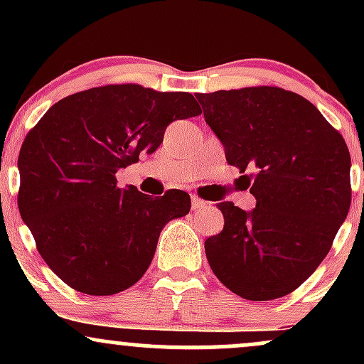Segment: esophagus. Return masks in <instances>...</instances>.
<instances>
[{
    "label": "esophagus",
    "instance_id": "obj_1",
    "mask_svg": "<svg viewBox=\"0 0 364 364\" xmlns=\"http://www.w3.org/2000/svg\"><path fill=\"white\" fill-rule=\"evenodd\" d=\"M205 205L207 203L203 202V200H200L198 196H191V208H193V210H200V208H203Z\"/></svg>",
    "mask_w": 364,
    "mask_h": 364
}]
</instances>
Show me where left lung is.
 Masks as SVG:
<instances>
[{
	"mask_svg": "<svg viewBox=\"0 0 364 364\" xmlns=\"http://www.w3.org/2000/svg\"><path fill=\"white\" fill-rule=\"evenodd\" d=\"M228 164L257 198L217 203L224 229L205 241L212 272L250 301L298 289L327 257L350 205V156L310 101L279 87L196 94Z\"/></svg>",
	"mask_w": 364,
	"mask_h": 364,
	"instance_id": "obj_1",
	"label": "left lung"
}]
</instances>
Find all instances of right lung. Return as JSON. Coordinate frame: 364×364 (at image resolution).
Returning a JSON list of instances; mask_svg holds the SVG:
<instances>
[{
  "label": "right lung",
  "instance_id": "add662e5",
  "mask_svg": "<svg viewBox=\"0 0 364 364\" xmlns=\"http://www.w3.org/2000/svg\"><path fill=\"white\" fill-rule=\"evenodd\" d=\"M200 112L188 92L106 85L61 99L28 132L18 157V210L63 282L109 296L145 274L164 225L190 212V195L150 196L119 188L116 174L152 154L169 123Z\"/></svg>",
  "mask_w": 364,
  "mask_h": 364
}]
</instances>
